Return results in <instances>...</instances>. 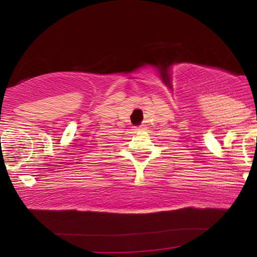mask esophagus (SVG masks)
Returning <instances> with one entry per match:
<instances>
[{"label": "esophagus", "mask_w": 257, "mask_h": 257, "mask_svg": "<svg viewBox=\"0 0 257 257\" xmlns=\"http://www.w3.org/2000/svg\"><path fill=\"white\" fill-rule=\"evenodd\" d=\"M143 129H145V125H140L139 128L135 129V131H143Z\"/></svg>", "instance_id": "34e87169"}]
</instances>
